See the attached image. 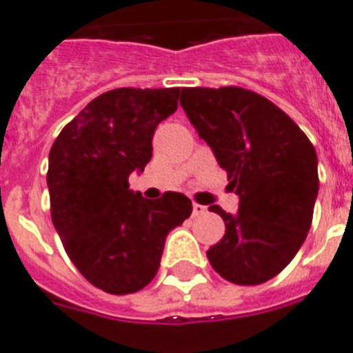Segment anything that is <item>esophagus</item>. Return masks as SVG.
I'll return each mask as SVG.
<instances>
[{"label":"esophagus","instance_id":"esophagus-1","mask_svg":"<svg viewBox=\"0 0 353 353\" xmlns=\"http://www.w3.org/2000/svg\"><path fill=\"white\" fill-rule=\"evenodd\" d=\"M205 205H200V204H193V216H200L205 213Z\"/></svg>","mask_w":353,"mask_h":353}]
</instances>
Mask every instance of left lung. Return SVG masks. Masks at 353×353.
Here are the masks:
<instances>
[{
    "label": "left lung",
    "instance_id": "left-lung-1",
    "mask_svg": "<svg viewBox=\"0 0 353 353\" xmlns=\"http://www.w3.org/2000/svg\"><path fill=\"white\" fill-rule=\"evenodd\" d=\"M180 105L239 194L236 215L210 208L225 224L208 250L211 266L233 284L266 283L292 262L312 225L314 145L286 112L242 87H185Z\"/></svg>",
    "mask_w": 353,
    "mask_h": 353
}]
</instances>
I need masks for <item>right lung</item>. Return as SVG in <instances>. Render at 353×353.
Returning <instances> with one entry per match:
<instances>
[{
  "mask_svg": "<svg viewBox=\"0 0 353 353\" xmlns=\"http://www.w3.org/2000/svg\"><path fill=\"white\" fill-rule=\"evenodd\" d=\"M180 89H114L89 101L52 143L50 216L69 259L97 288L134 293L159 272L165 236L191 215L168 191L148 200L129 190L153 157V134L179 107Z\"/></svg>",
  "mask_w": 353,
  "mask_h": 353,
  "instance_id": "obj_1",
  "label": "right lung"
}]
</instances>
